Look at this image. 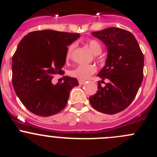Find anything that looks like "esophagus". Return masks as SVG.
<instances>
[{
	"label": "esophagus",
	"instance_id": "1",
	"mask_svg": "<svg viewBox=\"0 0 157 157\" xmlns=\"http://www.w3.org/2000/svg\"><path fill=\"white\" fill-rule=\"evenodd\" d=\"M86 80H79V84L80 85H83V83H85Z\"/></svg>",
	"mask_w": 157,
	"mask_h": 157
}]
</instances>
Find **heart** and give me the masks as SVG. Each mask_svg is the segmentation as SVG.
Wrapping results in <instances>:
<instances>
[{
	"label": "heart",
	"mask_w": 157,
	"mask_h": 157,
	"mask_svg": "<svg viewBox=\"0 0 157 157\" xmlns=\"http://www.w3.org/2000/svg\"><path fill=\"white\" fill-rule=\"evenodd\" d=\"M86 45L89 47V48L90 49V51H91L93 55H99L102 52V45L97 40H95V39L89 40L86 42ZM74 48H75V44L74 43L71 44L67 47V52H66V59H67V61L71 59V57H72ZM96 67L93 65H91V64H89V65L80 64V65H78L77 67H75L71 71V75L72 77L79 79V80H85L88 79L90 76L93 75L96 72Z\"/></svg>",
	"instance_id": "obj_1"
}]
</instances>
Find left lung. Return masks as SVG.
<instances>
[{"label": "left lung", "instance_id": "8db88e82", "mask_svg": "<svg viewBox=\"0 0 157 157\" xmlns=\"http://www.w3.org/2000/svg\"><path fill=\"white\" fill-rule=\"evenodd\" d=\"M93 36L106 45L108 57L98 74L102 80L98 82L97 92L89 100L98 112L113 115L135 98L143 80L144 55L134 35L125 29L110 27L93 32ZM105 78L109 83L103 87L101 83Z\"/></svg>", "mask_w": 157, "mask_h": 157}]
</instances>
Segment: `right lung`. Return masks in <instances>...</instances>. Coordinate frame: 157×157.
I'll return each mask as SVG.
<instances>
[{"label": "right lung", "mask_w": 157, "mask_h": 157, "mask_svg": "<svg viewBox=\"0 0 157 157\" xmlns=\"http://www.w3.org/2000/svg\"><path fill=\"white\" fill-rule=\"evenodd\" d=\"M78 33L39 30L22 39L12 59V82L16 94L35 115L48 117L65 108L71 89L78 86L73 77L53 85L55 74H63L67 45L80 37Z\"/></svg>", "instance_id": "right-lung-1"}]
</instances>
